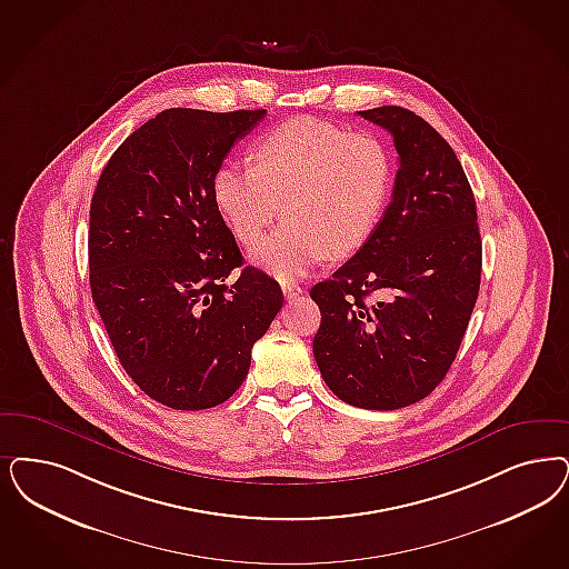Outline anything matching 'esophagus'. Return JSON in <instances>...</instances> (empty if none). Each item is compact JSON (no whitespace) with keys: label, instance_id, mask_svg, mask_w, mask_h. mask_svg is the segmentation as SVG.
Returning <instances> with one entry per match:
<instances>
[{"label":"esophagus","instance_id":"1","mask_svg":"<svg viewBox=\"0 0 569 569\" xmlns=\"http://www.w3.org/2000/svg\"><path fill=\"white\" fill-rule=\"evenodd\" d=\"M302 295V288L296 286V283H283V296L288 300H295L296 296Z\"/></svg>","mask_w":569,"mask_h":569}]
</instances>
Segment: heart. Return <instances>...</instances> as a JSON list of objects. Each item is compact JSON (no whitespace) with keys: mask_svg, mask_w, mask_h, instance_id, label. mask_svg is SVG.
I'll list each match as a JSON object with an SVG mask.
<instances>
[{"mask_svg":"<svg viewBox=\"0 0 569 569\" xmlns=\"http://www.w3.org/2000/svg\"><path fill=\"white\" fill-rule=\"evenodd\" d=\"M254 163L220 166L214 203L241 243L262 236L281 208L286 222L250 250L252 262L281 281L302 277L326 256L355 254L391 199V149L368 130L290 119L256 142Z\"/></svg>","mask_w":569,"mask_h":569,"instance_id":"b5f03b06","label":"heart"}]
</instances>
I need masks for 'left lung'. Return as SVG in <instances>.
Masks as SVG:
<instances>
[{"label":"left lung","instance_id":"obj_1","mask_svg":"<svg viewBox=\"0 0 569 569\" xmlns=\"http://www.w3.org/2000/svg\"><path fill=\"white\" fill-rule=\"evenodd\" d=\"M359 116L392 137L399 170L373 236L311 298L317 368L363 410H399L446 378L481 283V236L467 174L446 138L403 107Z\"/></svg>","mask_w":569,"mask_h":569}]
</instances>
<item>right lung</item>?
Segmentation results:
<instances>
[{
	"label": "right lung",
	"instance_id": "1",
	"mask_svg": "<svg viewBox=\"0 0 569 569\" xmlns=\"http://www.w3.org/2000/svg\"><path fill=\"white\" fill-rule=\"evenodd\" d=\"M264 113L161 111L119 144L92 197V300L126 373L172 410L224 403L283 305L274 279L241 267L212 193L222 159Z\"/></svg>",
	"mask_w": 569,
	"mask_h": 569
}]
</instances>
